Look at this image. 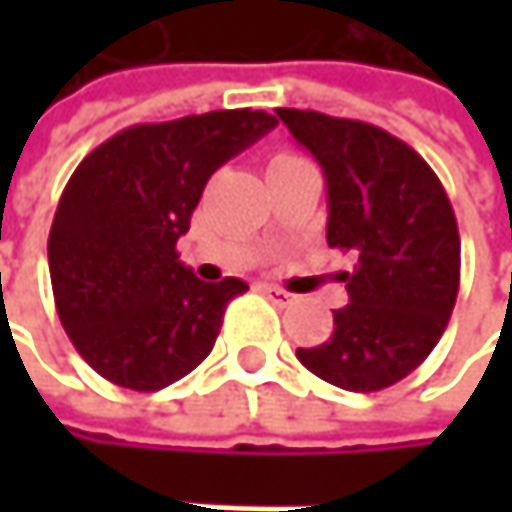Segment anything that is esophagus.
I'll return each instance as SVG.
<instances>
[{
  "mask_svg": "<svg viewBox=\"0 0 512 512\" xmlns=\"http://www.w3.org/2000/svg\"><path fill=\"white\" fill-rule=\"evenodd\" d=\"M263 296H266L272 305H278V308H284V305L293 302V293H287V290H281V287H275V284H263Z\"/></svg>",
  "mask_w": 512,
  "mask_h": 512,
  "instance_id": "esophagus-1",
  "label": "esophagus"
}]
</instances>
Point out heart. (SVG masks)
<instances>
[{
    "mask_svg": "<svg viewBox=\"0 0 512 512\" xmlns=\"http://www.w3.org/2000/svg\"><path fill=\"white\" fill-rule=\"evenodd\" d=\"M302 156H296V154H275L272 156V162H269V168L272 165H287V162H299Z\"/></svg>",
    "mask_w": 512,
    "mask_h": 512,
    "instance_id": "obj_1",
    "label": "heart"
}]
</instances>
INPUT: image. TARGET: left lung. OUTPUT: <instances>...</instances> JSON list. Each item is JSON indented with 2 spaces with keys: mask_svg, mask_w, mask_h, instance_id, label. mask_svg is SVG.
<instances>
[{
  "mask_svg": "<svg viewBox=\"0 0 512 512\" xmlns=\"http://www.w3.org/2000/svg\"><path fill=\"white\" fill-rule=\"evenodd\" d=\"M326 174L332 249L353 252L350 305L326 344L296 350L344 391H382L439 344L460 290V231L445 186L406 142L350 118L275 109Z\"/></svg>",
  "mask_w": 512,
  "mask_h": 512,
  "instance_id": "left-lung-1",
  "label": "left lung"
}]
</instances>
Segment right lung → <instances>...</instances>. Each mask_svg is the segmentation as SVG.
Here are the masks:
<instances>
[{
	"mask_svg": "<svg viewBox=\"0 0 512 512\" xmlns=\"http://www.w3.org/2000/svg\"><path fill=\"white\" fill-rule=\"evenodd\" d=\"M275 124L260 109L136 124L76 165L47 243L52 296L67 338L103 379L159 391L210 356L228 302L249 284L195 278L177 240L210 174Z\"/></svg>",
	"mask_w": 512,
	"mask_h": 512,
	"instance_id": "add662e5",
	"label": "right lung"
}]
</instances>
